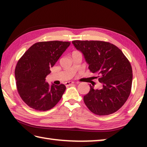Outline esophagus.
I'll return each mask as SVG.
<instances>
[{
    "label": "esophagus",
    "instance_id": "esophagus-1",
    "mask_svg": "<svg viewBox=\"0 0 147 147\" xmlns=\"http://www.w3.org/2000/svg\"><path fill=\"white\" fill-rule=\"evenodd\" d=\"M65 84H67V85H69V84H71V82H65Z\"/></svg>",
    "mask_w": 147,
    "mask_h": 147
}]
</instances>
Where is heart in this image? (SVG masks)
<instances>
[{
  "label": "heart",
  "instance_id": "b5f03b06",
  "mask_svg": "<svg viewBox=\"0 0 147 147\" xmlns=\"http://www.w3.org/2000/svg\"><path fill=\"white\" fill-rule=\"evenodd\" d=\"M78 61H74V65H78Z\"/></svg>",
  "mask_w": 147,
  "mask_h": 147
}]
</instances>
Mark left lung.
I'll return each mask as SVG.
<instances>
[{
    "instance_id": "8db88e82",
    "label": "left lung",
    "mask_w": 147,
    "mask_h": 147,
    "mask_svg": "<svg viewBox=\"0 0 147 147\" xmlns=\"http://www.w3.org/2000/svg\"><path fill=\"white\" fill-rule=\"evenodd\" d=\"M71 43L40 42L28 49L17 62L15 75L21 98L30 108L49 110L60 100L65 91L64 84L48 82L47 76Z\"/></svg>"
}]
</instances>
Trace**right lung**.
Returning a JSON list of instances; mask_svg holds the SVG:
<instances>
[{"instance_id": "right-lung-1", "label": "right lung", "mask_w": 147, "mask_h": 147, "mask_svg": "<svg viewBox=\"0 0 147 147\" xmlns=\"http://www.w3.org/2000/svg\"><path fill=\"white\" fill-rule=\"evenodd\" d=\"M75 48L82 53L89 69L97 74L98 84L92 83L84 103L91 112L109 115L120 109L130 94L132 69L120 49L100 41H74Z\"/></svg>"}]
</instances>
